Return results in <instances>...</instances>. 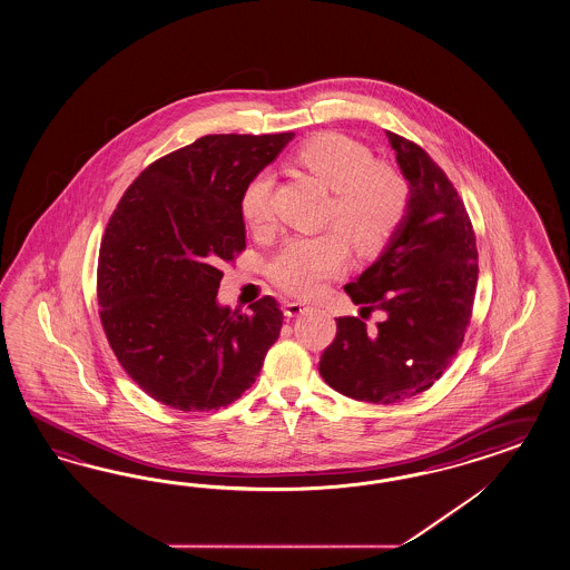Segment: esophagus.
I'll list each match as a JSON object with an SVG mask.
<instances>
[{
  "label": "esophagus",
  "instance_id": "34e87169",
  "mask_svg": "<svg viewBox=\"0 0 570 570\" xmlns=\"http://www.w3.org/2000/svg\"><path fill=\"white\" fill-rule=\"evenodd\" d=\"M306 309V304H302V302H295V299H289V302H285V306H283V312H285V316H289V318H295V316L304 314Z\"/></svg>",
  "mask_w": 570,
  "mask_h": 570
}]
</instances>
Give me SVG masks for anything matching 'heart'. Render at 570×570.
<instances>
[{
  "label": "heart",
  "mask_w": 570,
  "mask_h": 570,
  "mask_svg": "<svg viewBox=\"0 0 570 570\" xmlns=\"http://www.w3.org/2000/svg\"><path fill=\"white\" fill-rule=\"evenodd\" d=\"M295 161L333 190L328 217L364 252L384 248L405 219L409 188L386 163L374 161L372 150L338 131H322L295 150ZM275 174L263 169L248 179L239 196L242 217L252 232H268L273 217ZM350 263L347 237L338 232L289 239L268 264V275L293 295H316L326 281Z\"/></svg>",
  "instance_id": "1"
}]
</instances>
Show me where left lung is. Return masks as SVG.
<instances>
[{
  "label": "left lung",
  "instance_id": "1",
  "mask_svg": "<svg viewBox=\"0 0 570 570\" xmlns=\"http://www.w3.org/2000/svg\"><path fill=\"white\" fill-rule=\"evenodd\" d=\"M409 184L405 219L379 261L345 292L384 321H336L321 376L336 393L367 403H399L428 391L449 367L468 331L478 287L475 234L463 200L430 155L386 131Z\"/></svg>",
  "mask_w": 570,
  "mask_h": 570
}]
</instances>
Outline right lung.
<instances>
[{"label": "right lung", "instance_id": "1", "mask_svg": "<svg viewBox=\"0 0 570 570\" xmlns=\"http://www.w3.org/2000/svg\"><path fill=\"white\" fill-rule=\"evenodd\" d=\"M293 138L208 134L131 181L102 235L101 324L117 362L148 396L179 411L227 407L261 374L283 312L219 306L220 266L246 248L239 196Z\"/></svg>", "mask_w": 570, "mask_h": 570}]
</instances>
